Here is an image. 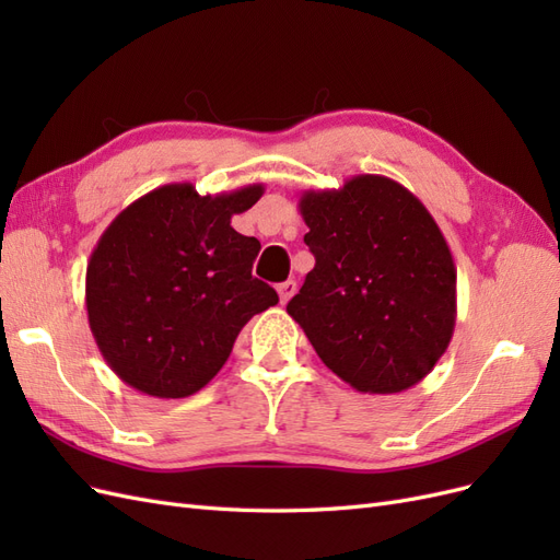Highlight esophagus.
<instances>
[{"label": "esophagus", "mask_w": 560, "mask_h": 560, "mask_svg": "<svg viewBox=\"0 0 560 560\" xmlns=\"http://www.w3.org/2000/svg\"><path fill=\"white\" fill-rule=\"evenodd\" d=\"M278 294H280V303L290 301L296 294V280H287V282L278 284Z\"/></svg>", "instance_id": "1"}]
</instances>
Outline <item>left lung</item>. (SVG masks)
Segmentation results:
<instances>
[{"label": "left lung", "mask_w": 560, "mask_h": 560, "mask_svg": "<svg viewBox=\"0 0 560 560\" xmlns=\"http://www.w3.org/2000/svg\"><path fill=\"white\" fill-rule=\"evenodd\" d=\"M315 257L287 303L319 360L358 393L425 378L455 329V264L442 229L399 182L354 175L299 200Z\"/></svg>", "instance_id": "obj_1"}]
</instances>
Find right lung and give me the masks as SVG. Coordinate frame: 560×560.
<instances>
[{
	"instance_id": "right-lung-1",
	"label": "right lung",
	"mask_w": 560,
	"mask_h": 560,
	"mask_svg": "<svg viewBox=\"0 0 560 560\" xmlns=\"http://www.w3.org/2000/svg\"><path fill=\"white\" fill-rule=\"evenodd\" d=\"M264 184L200 196L165 184L118 212L91 254L86 311L105 362L142 395L182 399L206 387L247 322L278 303L252 276L261 249L231 226Z\"/></svg>"
}]
</instances>
